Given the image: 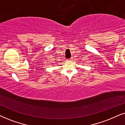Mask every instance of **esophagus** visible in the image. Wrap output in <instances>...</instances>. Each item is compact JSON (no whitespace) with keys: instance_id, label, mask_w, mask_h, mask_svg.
I'll list each match as a JSON object with an SVG mask.
<instances>
[{"instance_id":"esophagus-1","label":"esophagus","mask_w":125,"mask_h":125,"mask_svg":"<svg viewBox=\"0 0 125 125\" xmlns=\"http://www.w3.org/2000/svg\"><path fill=\"white\" fill-rule=\"evenodd\" d=\"M73 59V58H70V59H69L68 60H69V61H71V60Z\"/></svg>"}]
</instances>
